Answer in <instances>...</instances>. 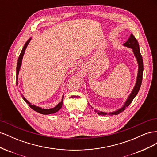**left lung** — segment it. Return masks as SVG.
I'll return each instance as SVG.
<instances>
[{
  "instance_id": "obj_1",
  "label": "left lung",
  "mask_w": 157,
  "mask_h": 157,
  "mask_svg": "<svg viewBox=\"0 0 157 157\" xmlns=\"http://www.w3.org/2000/svg\"><path fill=\"white\" fill-rule=\"evenodd\" d=\"M124 46L128 47V48H130L132 49L133 52L135 55L136 58L137 59V63H138V73H137V80H136V83L135 86L133 89L132 92L130 94L129 97H128V99L125 102L124 106L121 107V109H118V110L114 111L112 113H109V115H117L118 114L121 113V112L124 111L125 110L126 107H128L130 105V104L132 103L133 101V99L136 97V95L138 93L140 88L141 87V82H142V78H143V71H144V63H143V59H142V56L140 53V46L138 42L136 40L134 36L132 34L130 35V36L129 39H128V40L124 43ZM96 112H98V115H105L107 113L105 112H101V111H98L96 110H95Z\"/></svg>"
}]
</instances>
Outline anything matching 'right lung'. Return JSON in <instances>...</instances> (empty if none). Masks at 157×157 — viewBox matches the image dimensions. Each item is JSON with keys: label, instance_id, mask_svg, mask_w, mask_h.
Returning <instances> with one entry per match:
<instances>
[{"label": "right lung", "instance_id": "right-lung-1", "mask_svg": "<svg viewBox=\"0 0 157 157\" xmlns=\"http://www.w3.org/2000/svg\"><path fill=\"white\" fill-rule=\"evenodd\" d=\"M31 39H29V40H28L26 43L25 44L24 46H23V48L21 52L20 53V56H19L18 58V60H17V68H16V84H17L18 82H17V80H18V74H19V72H20V67L21 65V62H22V59H23V55H24V53H25V49L27 48V45L29 44V42L31 40ZM23 99H24V101L29 104V106L32 109H33V110L39 113L40 114H43V115H49V114H52V113H55L56 112H58L59 109L61 108V107H62V105H63V96L62 97V99H61V101L60 103H59L58 105H57L56 107H54V108H51V109H42L41 107H36L34 105H31V104L28 101L27 99L23 96Z\"/></svg>", "mask_w": 157, "mask_h": 157}]
</instances>
